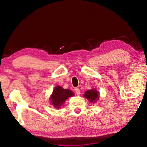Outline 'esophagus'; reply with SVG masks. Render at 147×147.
I'll return each instance as SVG.
<instances>
[{
    "instance_id": "esophagus-1",
    "label": "esophagus",
    "mask_w": 147,
    "mask_h": 147,
    "mask_svg": "<svg viewBox=\"0 0 147 147\" xmlns=\"http://www.w3.org/2000/svg\"><path fill=\"white\" fill-rule=\"evenodd\" d=\"M75 92H76V93H77V95H78L81 94V91H80V89H78V88H76L75 89Z\"/></svg>"
}]
</instances>
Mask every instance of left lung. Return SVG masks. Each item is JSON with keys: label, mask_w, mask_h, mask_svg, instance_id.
<instances>
[{"label": "left lung", "mask_w": 147, "mask_h": 147, "mask_svg": "<svg viewBox=\"0 0 147 147\" xmlns=\"http://www.w3.org/2000/svg\"><path fill=\"white\" fill-rule=\"evenodd\" d=\"M84 96L91 103L95 102L99 99V93L95 89L88 90L84 94Z\"/></svg>", "instance_id": "8db88e82"}]
</instances>
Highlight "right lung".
<instances>
[{
  "instance_id": "obj_1",
  "label": "right lung",
  "mask_w": 147,
  "mask_h": 147,
  "mask_svg": "<svg viewBox=\"0 0 147 147\" xmlns=\"http://www.w3.org/2000/svg\"><path fill=\"white\" fill-rule=\"evenodd\" d=\"M75 95L73 92L69 89H64L60 86H57L54 89L52 95L50 97L51 103L56 108H59L63 103L69 97Z\"/></svg>"
}]
</instances>
